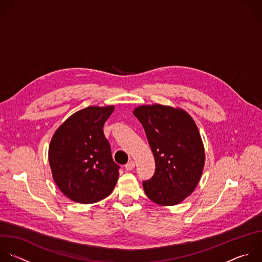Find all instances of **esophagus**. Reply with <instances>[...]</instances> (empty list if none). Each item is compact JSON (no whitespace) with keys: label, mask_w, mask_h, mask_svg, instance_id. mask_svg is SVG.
<instances>
[{"label":"esophagus","mask_w":262,"mask_h":262,"mask_svg":"<svg viewBox=\"0 0 262 262\" xmlns=\"http://www.w3.org/2000/svg\"><path fill=\"white\" fill-rule=\"evenodd\" d=\"M134 167H135V162H134L133 160L128 161V162L125 164V169H127V170H132Z\"/></svg>","instance_id":"1"}]
</instances>
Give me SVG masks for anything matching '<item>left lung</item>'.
Wrapping results in <instances>:
<instances>
[{
	"label": "left lung",
	"instance_id": "left-lung-1",
	"mask_svg": "<svg viewBox=\"0 0 262 262\" xmlns=\"http://www.w3.org/2000/svg\"><path fill=\"white\" fill-rule=\"evenodd\" d=\"M134 115L145 129L155 159L154 175L143 181L146 195L162 206L181 203L196 187L204 168L198 126L183 110L161 105L141 106Z\"/></svg>",
	"mask_w": 262,
	"mask_h": 262
}]
</instances>
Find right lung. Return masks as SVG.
Masks as SVG:
<instances>
[{
	"mask_svg": "<svg viewBox=\"0 0 262 262\" xmlns=\"http://www.w3.org/2000/svg\"><path fill=\"white\" fill-rule=\"evenodd\" d=\"M114 107H87L69 117L49 146L53 179L70 200L93 204L114 189L120 165L114 162L104 124Z\"/></svg>",
	"mask_w": 262,
	"mask_h": 262,
	"instance_id": "right-lung-1",
	"label": "right lung"
}]
</instances>
